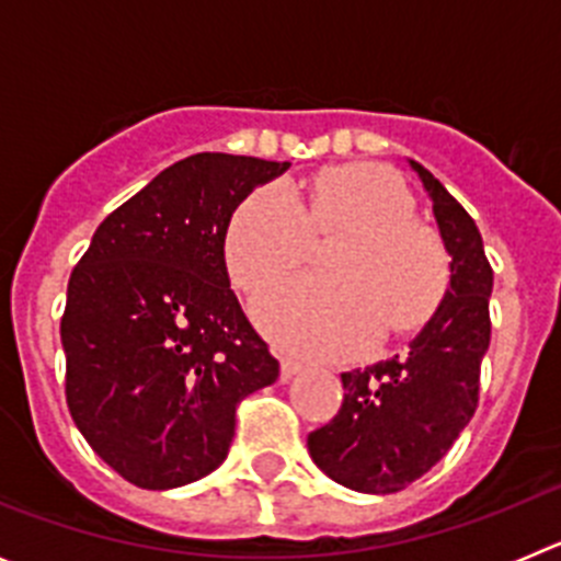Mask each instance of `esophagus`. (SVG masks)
Instances as JSON below:
<instances>
[{
	"label": "esophagus",
	"mask_w": 561,
	"mask_h": 561,
	"mask_svg": "<svg viewBox=\"0 0 561 561\" xmlns=\"http://www.w3.org/2000/svg\"><path fill=\"white\" fill-rule=\"evenodd\" d=\"M297 374H304V365L295 359H289V356H284V359H280V379L289 381V379H295Z\"/></svg>",
	"instance_id": "1"
}]
</instances>
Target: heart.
Masks as SVG:
<instances>
[{"label":"heart","mask_w":561,"mask_h":561,"mask_svg":"<svg viewBox=\"0 0 561 561\" xmlns=\"http://www.w3.org/2000/svg\"><path fill=\"white\" fill-rule=\"evenodd\" d=\"M415 202L390 168L351 165L306 193L270 182L232 213L227 272L241 291L304 264L314 236L345 232L325 261L329 277H291L255 300L261 329L284 348L323 359L368 351L379 331L404 336L438 311L449 255L438 232L413 219Z\"/></svg>","instance_id":"obj_1"}]
</instances>
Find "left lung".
Returning a JSON list of instances; mask_svg holds the SVG:
<instances>
[{"mask_svg": "<svg viewBox=\"0 0 561 561\" xmlns=\"http://www.w3.org/2000/svg\"><path fill=\"white\" fill-rule=\"evenodd\" d=\"M433 199L447 247L449 289L408 354L342 374V408L309 433V455L334 483L393 494L427 474L478 408L480 362L492 340L494 272L469 213L424 165L410 160Z\"/></svg>", "mask_w": 561, "mask_h": 561, "instance_id": "obj_1", "label": "left lung"}]
</instances>
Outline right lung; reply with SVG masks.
<instances>
[{
  "label": "right lung",
  "mask_w": 561,
  "mask_h": 561,
  "mask_svg": "<svg viewBox=\"0 0 561 561\" xmlns=\"http://www.w3.org/2000/svg\"><path fill=\"white\" fill-rule=\"evenodd\" d=\"M289 162L193 153L108 213L69 275L67 408L128 483L162 492L225 463L236 408L280 374L230 289L232 213Z\"/></svg>",
  "instance_id": "obj_1"
}]
</instances>
